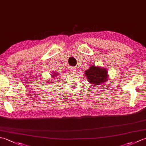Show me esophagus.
Listing matches in <instances>:
<instances>
[{
  "instance_id": "obj_1",
  "label": "esophagus",
  "mask_w": 146,
  "mask_h": 146,
  "mask_svg": "<svg viewBox=\"0 0 146 146\" xmlns=\"http://www.w3.org/2000/svg\"><path fill=\"white\" fill-rule=\"evenodd\" d=\"M70 70L73 73H76L77 72V70L75 67H70Z\"/></svg>"
}]
</instances>
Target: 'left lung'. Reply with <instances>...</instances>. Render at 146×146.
Wrapping results in <instances>:
<instances>
[{"instance_id": "obj_1", "label": "left lung", "mask_w": 146, "mask_h": 146, "mask_svg": "<svg viewBox=\"0 0 146 146\" xmlns=\"http://www.w3.org/2000/svg\"><path fill=\"white\" fill-rule=\"evenodd\" d=\"M87 81L93 86H98L108 82V75L106 68L92 65L85 71Z\"/></svg>"}]
</instances>
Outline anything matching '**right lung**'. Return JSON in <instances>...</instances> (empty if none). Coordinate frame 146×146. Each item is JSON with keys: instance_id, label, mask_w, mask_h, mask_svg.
<instances>
[{"instance_id": "right-lung-1", "label": "right lung", "mask_w": 146, "mask_h": 146, "mask_svg": "<svg viewBox=\"0 0 146 146\" xmlns=\"http://www.w3.org/2000/svg\"><path fill=\"white\" fill-rule=\"evenodd\" d=\"M59 75V74H58V73H56V72H54L53 73H51V78H54L55 77H56V76H58ZM54 80V79H51V82H48L49 83H52V80ZM51 85V84H50Z\"/></svg>"}]
</instances>
